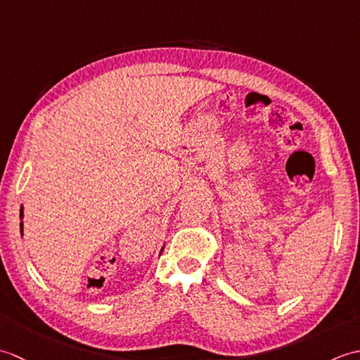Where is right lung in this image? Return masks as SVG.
Masks as SVG:
<instances>
[{
  "label": "right lung",
  "mask_w": 360,
  "mask_h": 360,
  "mask_svg": "<svg viewBox=\"0 0 360 360\" xmlns=\"http://www.w3.org/2000/svg\"><path fill=\"white\" fill-rule=\"evenodd\" d=\"M20 218L22 219V207H21V210H20ZM20 231H21V235H22V221L20 223ZM164 250V249H162Z\"/></svg>",
  "instance_id": "obj_1"
}]
</instances>
